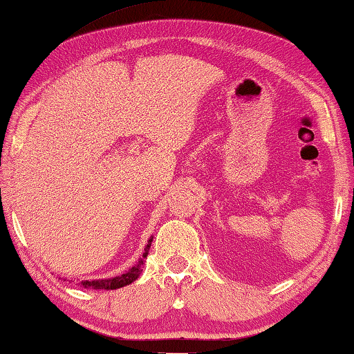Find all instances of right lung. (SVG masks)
Wrapping results in <instances>:
<instances>
[{
	"label": "right lung",
	"mask_w": 354,
	"mask_h": 354,
	"mask_svg": "<svg viewBox=\"0 0 354 354\" xmlns=\"http://www.w3.org/2000/svg\"><path fill=\"white\" fill-rule=\"evenodd\" d=\"M150 243H152V240H149L147 246H146V252L142 254V257L147 256ZM141 265H142V259L139 260V263L136 266H133L131 270H129L124 274L115 276V277H113V279L83 281V282H81V286H83L84 288H95V290H100V288H105V290H114V288H120V287H124V286H129V283H131L133 281H136L138 276L141 274Z\"/></svg>",
	"instance_id": "right-lung-1"
}]
</instances>
